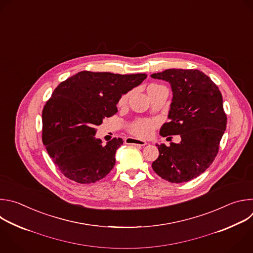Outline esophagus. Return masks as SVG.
<instances>
[{
	"mask_svg": "<svg viewBox=\"0 0 253 253\" xmlns=\"http://www.w3.org/2000/svg\"><path fill=\"white\" fill-rule=\"evenodd\" d=\"M126 142L127 144H134V145H139V146H143V145L147 144L146 141L139 140V139H136V138H133V137H127L126 139Z\"/></svg>",
	"mask_w": 253,
	"mask_h": 253,
	"instance_id": "34e87169",
	"label": "esophagus"
}]
</instances>
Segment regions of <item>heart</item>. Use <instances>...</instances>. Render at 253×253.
<instances>
[{
  "label": "heart",
  "instance_id": "obj_1",
  "mask_svg": "<svg viewBox=\"0 0 253 253\" xmlns=\"http://www.w3.org/2000/svg\"><path fill=\"white\" fill-rule=\"evenodd\" d=\"M127 99V94H125L120 99V105H125ZM155 124L151 121H138L130 126V132L138 137H148L153 132Z\"/></svg>",
  "mask_w": 253,
  "mask_h": 253
}]
</instances>
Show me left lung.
<instances>
[{
	"label": "left lung",
	"instance_id": "obj_1",
	"mask_svg": "<svg viewBox=\"0 0 253 253\" xmlns=\"http://www.w3.org/2000/svg\"><path fill=\"white\" fill-rule=\"evenodd\" d=\"M169 82L172 99L163 136L179 134V143L156 144L159 158L151 167L169 182L189 181L205 172L214 161L226 128V115L218 86L198 70L169 69L150 75Z\"/></svg>",
	"mask_w": 253,
	"mask_h": 253
}]
</instances>
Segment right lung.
Masks as SVG:
<instances>
[{
    "label": "right lung",
    "instance_id": "add662e5",
    "mask_svg": "<svg viewBox=\"0 0 253 253\" xmlns=\"http://www.w3.org/2000/svg\"><path fill=\"white\" fill-rule=\"evenodd\" d=\"M145 79V74L84 71L56 87L42 110V143L66 177L93 183L109 174L124 140L115 137L104 145L94 136L95 126L115 115L122 95Z\"/></svg>",
    "mask_w": 253,
    "mask_h": 253
}]
</instances>
